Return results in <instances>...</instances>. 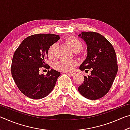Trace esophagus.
Instances as JSON below:
<instances>
[{
  "mask_svg": "<svg viewBox=\"0 0 130 130\" xmlns=\"http://www.w3.org/2000/svg\"><path fill=\"white\" fill-rule=\"evenodd\" d=\"M65 73H67L68 75H69V76H74V73H73V72H66Z\"/></svg>",
  "mask_w": 130,
  "mask_h": 130,
  "instance_id": "obj_1",
  "label": "esophagus"
}]
</instances>
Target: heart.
Here are the masks:
<instances>
[{"instance_id":"obj_1","label":"heart","mask_w":130,"mask_h":130,"mask_svg":"<svg viewBox=\"0 0 130 130\" xmlns=\"http://www.w3.org/2000/svg\"><path fill=\"white\" fill-rule=\"evenodd\" d=\"M65 43L69 47L72 51L78 52L83 47V43L78 38L74 36H70L65 39ZM56 44L53 43L48 47L47 54L50 59H54L56 57ZM76 65V62L74 61L61 60L54 64V68L61 72H70L73 69Z\"/></svg>"}]
</instances>
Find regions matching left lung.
Instances as JSON below:
<instances>
[{
	"label": "left lung",
	"instance_id": "left-lung-1",
	"mask_svg": "<svg viewBox=\"0 0 130 130\" xmlns=\"http://www.w3.org/2000/svg\"><path fill=\"white\" fill-rule=\"evenodd\" d=\"M78 36L87 43L88 51L80 69L91 70V75L84 76L78 91L88 99H99L108 92L117 74L116 53L112 44L98 32L83 31Z\"/></svg>",
	"mask_w": 130,
	"mask_h": 130
}]
</instances>
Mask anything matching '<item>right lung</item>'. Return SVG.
Masks as SVG:
<instances>
[{"label": "right lung", "mask_w": 130, "mask_h": 130, "mask_svg": "<svg viewBox=\"0 0 130 130\" xmlns=\"http://www.w3.org/2000/svg\"><path fill=\"white\" fill-rule=\"evenodd\" d=\"M60 39L54 34L28 36L22 42L14 54L11 74L17 86L23 94L32 99H40L53 89L60 72L51 69L46 75L39 73L41 68L49 69L45 62L48 47Z\"/></svg>", "instance_id": "add662e5"}]
</instances>
